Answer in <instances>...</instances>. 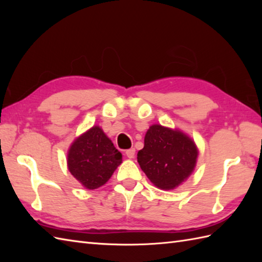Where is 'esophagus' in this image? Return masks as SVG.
Instances as JSON below:
<instances>
[{
	"mask_svg": "<svg viewBox=\"0 0 262 262\" xmlns=\"http://www.w3.org/2000/svg\"><path fill=\"white\" fill-rule=\"evenodd\" d=\"M126 155L128 159H133L135 157V148H129L126 151Z\"/></svg>",
	"mask_w": 262,
	"mask_h": 262,
	"instance_id": "esophagus-1",
	"label": "esophagus"
}]
</instances>
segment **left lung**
<instances>
[{
  "label": "left lung",
  "instance_id": "left-lung-1",
  "mask_svg": "<svg viewBox=\"0 0 262 262\" xmlns=\"http://www.w3.org/2000/svg\"><path fill=\"white\" fill-rule=\"evenodd\" d=\"M198 149L185 133L152 125L144 138L137 161L154 186L171 190L187 180L196 166Z\"/></svg>",
  "mask_w": 262,
  "mask_h": 262
}]
</instances>
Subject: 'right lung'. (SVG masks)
Returning <instances> with one entry per match:
<instances>
[{"label":"right lung","mask_w":262,"mask_h":262,"mask_svg":"<svg viewBox=\"0 0 262 262\" xmlns=\"http://www.w3.org/2000/svg\"><path fill=\"white\" fill-rule=\"evenodd\" d=\"M122 155L99 126H93L72 143L68 166L81 185L93 190L103 186L122 162Z\"/></svg>","instance_id":"obj_1"}]
</instances>
